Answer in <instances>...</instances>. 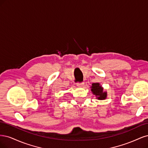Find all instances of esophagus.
I'll return each mask as SVG.
<instances>
[{"mask_svg": "<svg viewBox=\"0 0 148 148\" xmlns=\"http://www.w3.org/2000/svg\"><path fill=\"white\" fill-rule=\"evenodd\" d=\"M84 85V82H82V83H77V86L78 87H82Z\"/></svg>", "mask_w": 148, "mask_h": 148, "instance_id": "34e87169", "label": "esophagus"}]
</instances>
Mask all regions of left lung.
Segmentation results:
<instances>
[{
    "label": "left lung",
    "instance_id": "1",
    "mask_svg": "<svg viewBox=\"0 0 148 148\" xmlns=\"http://www.w3.org/2000/svg\"><path fill=\"white\" fill-rule=\"evenodd\" d=\"M90 88L92 93L96 96L97 99L103 100L107 98V92L104 91L103 88L99 83H93Z\"/></svg>",
    "mask_w": 148,
    "mask_h": 148
}]
</instances>
